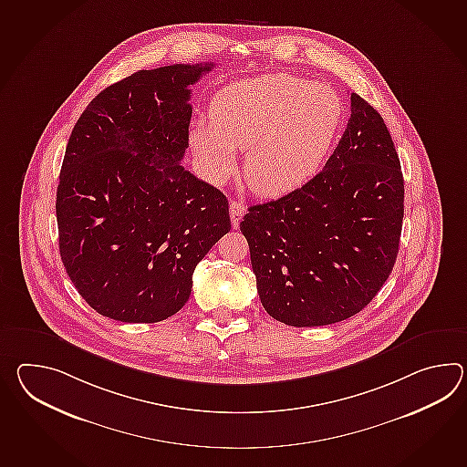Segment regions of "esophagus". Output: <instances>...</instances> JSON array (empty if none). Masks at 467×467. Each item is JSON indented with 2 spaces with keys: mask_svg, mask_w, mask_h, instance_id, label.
Segmentation results:
<instances>
[{
  "mask_svg": "<svg viewBox=\"0 0 467 467\" xmlns=\"http://www.w3.org/2000/svg\"><path fill=\"white\" fill-rule=\"evenodd\" d=\"M244 213H246V208H244V204H243V202H239V201H231V204H229V214H231L233 229L239 228V221H241V218L244 216Z\"/></svg>",
  "mask_w": 467,
  "mask_h": 467,
  "instance_id": "esophagus-1",
  "label": "esophagus"
}]
</instances>
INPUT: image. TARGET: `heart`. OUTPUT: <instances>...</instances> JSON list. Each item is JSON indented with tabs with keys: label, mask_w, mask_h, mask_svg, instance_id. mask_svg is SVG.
<instances>
[{
	"label": "heart",
	"mask_w": 467,
	"mask_h": 467,
	"mask_svg": "<svg viewBox=\"0 0 467 467\" xmlns=\"http://www.w3.org/2000/svg\"><path fill=\"white\" fill-rule=\"evenodd\" d=\"M342 114V100L328 85L268 73L221 88L211 119L191 125L189 144L202 174L216 184L234 171L238 149H246L249 187L259 196H283L322 166Z\"/></svg>",
	"instance_id": "heart-1"
}]
</instances>
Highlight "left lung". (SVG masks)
Listing matches in <instances>:
<instances>
[{
  "label": "left lung",
  "mask_w": 467,
  "mask_h": 467,
  "mask_svg": "<svg viewBox=\"0 0 467 467\" xmlns=\"http://www.w3.org/2000/svg\"><path fill=\"white\" fill-rule=\"evenodd\" d=\"M350 119L322 172L290 194L248 209L259 300L291 327L343 322L363 310L394 268L404 177L384 119L350 94Z\"/></svg>",
  "instance_id": "left-lung-1"
}]
</instances>
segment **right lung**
Returning <instances> with one entry per match:
<instances>
[{"label":"right lung","instance_id":"right-lung-1","mask_svg":"<svg viewBox=\"0 0 467 467\" xmlns=\"http://www.w3.org/2000/svg\"><path fill=\"white\" fill-rule=\"evenodd\" d=\"M214 63L139 70L73 127L57 189L63 266L97 313L156 323L189 300L192 273L231 229L226 196L181 166L191 85Z\"/></svg>","mask_w":467,"mask_h":467}]
</instances>
